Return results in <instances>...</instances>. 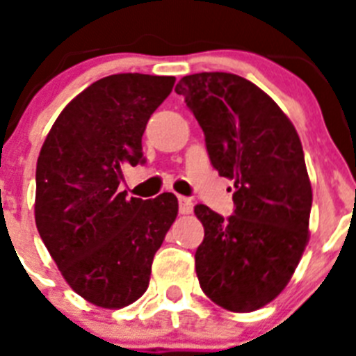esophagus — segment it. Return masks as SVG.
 Instances as JSON below:
<instances>
[{"instance_id":"esophagus-1","label":"esophagus","mask_w":356,"mask_h":356,"mask_svg":"<svg viewBox=\"0 0 356 356\" xmlns=\"http://www.w3.org/2000/svg\"><path fill=\"white\" fill-rule=\"evenodd\" d=\"M180 213H191L193 212V209H194V203H193V200H191V197H185V196H181L180 200Z\"/></svg>"}]
</instances>
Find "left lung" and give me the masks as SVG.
<instances>
[{
	"label": "left lung",
	"mask_w": 356,
	"mask_h": 356,
	"mask_svg": "<svg viewBox=\"0 0 356 356\" xmlns=\"http://www.w3.org/2000/svg\"><path fill=\"white\" fill-rule=\"evenodd\" d=\"M205 134L213 169L234 180V216L194 207L205 238L196 275L210 300L253 312L284 291L308 242L312 187L300 135L262 89L232 72L176 85Z\"/></svg>",
	"instance_id": "1"
}]
</instances>
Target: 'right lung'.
<instances>
[{
	"instance_id": "obj_1",
	"label": "right lung",
	"mask_w": 356,
	"mask_h": 356,
	"mask_svg": "<svg viewBox=\"0 0 356 356\" xmlns=\"http://www.w3.org/2000/svg\"><path fill=\"white\" fill-rule=\"evenodd\" d=\"M175 76L122 72L78 94L56 118L37 160L35 225L72 291L102 308L137 301L153 257L178 216L175 194L127 197L122 169L143 163L151 114Z\"/></svg>"
}]
</instances>
